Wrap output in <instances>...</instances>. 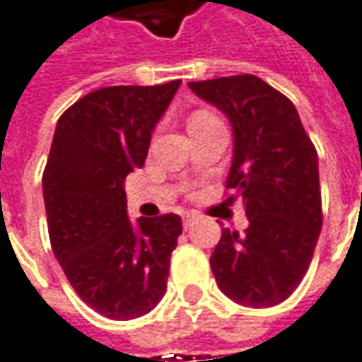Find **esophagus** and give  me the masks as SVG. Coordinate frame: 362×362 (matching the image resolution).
Wrapping results in <instances>:
<instances>
[{
	"label": "esophagus",
	"instance_id": "obj_1",
	"mask_svg": "<svg viewBox=\"0 0 362 362\" xmlns=\"http://www.w3.org/2000/svg\"><path fill=\"white\" fill-rule=\"evenodd\" d=\"M197 219H199L197 213H185V215H183V227H185V229L193 227V223H195Z\"/></svg>",
	"mask_w": 362,
	"mask_h": 362
}]
</instances>
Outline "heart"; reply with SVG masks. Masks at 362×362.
<instances>
[{"label": "heart", "instance_id": "obj_1", "mask_svg": "<svg viewBox=\"0 0 362 362\" xmlns=\"http://www.w3.org/2000/svg\"><path fill=\"white\" fill-rule=\"evenodd\" d=\"M213 115L211 113H205V111H199V113H195L193 117H191V121H199V119H211Z\"/></svg>", "mask_w": 362, "mask_h": 362}]
</instances>
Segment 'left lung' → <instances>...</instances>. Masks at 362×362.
<instances>
[{
    "label": "left lung",
    "mask_w": 362,
    "mask_h": 362,
    "mask_svg": "<svg viewBox=\"0 0 362 362\" xmlns=\"http://www.w3.org/2000/svg\"><path fill=\"white\" fill-rule=\"evenodd\" d=\"M233 127L227 189L249 227L223 229L211 255L219 288L245 307H275L299 287L322 225L319 157L295 105L255 75L191 81Z\"/></svg>",
    "instance_id": "left-lung-1"
}]
</instances>
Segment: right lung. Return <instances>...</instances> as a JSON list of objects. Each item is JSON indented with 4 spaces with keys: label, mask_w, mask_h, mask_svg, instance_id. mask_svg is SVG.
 <instances>
[{
    "label": "right lung",
    "mask_w": 362,
    "mask_h": 362,
    "mask_svg": "<svg viewBox=\"0 0 362 362\" xmlns=\"http://www.w3.org/2000/svg\"><path fill=\"white\" fill-rule=\"evenodd\" d=\"M179 85L97 89L55 127L43 171L51 249L75 293L107 319H137L167 291L181 217L129 221L123 181L145 163L153 129Z\"/></svg>",
    "instance_id": "add662e5"
}]
</instances>
